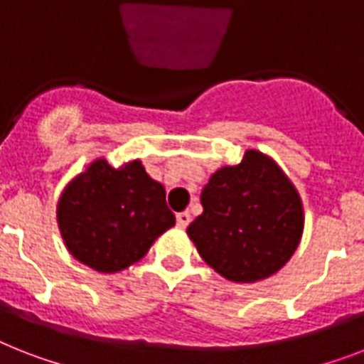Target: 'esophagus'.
Returning a JSON list of instances; mask_svg holds the SVG:
<instances>
[{
  "label": "esophagus",
  "instance_id": "34e87169",
  "mask_svg": "<svg viewBox=\"0 0 364 364\" xmlns=\"http://www.w3.org/2000/svg\"><path fill=\"white\" fill-rule=\"evenodd\" d=\"M176 218H177V226H179V228H187L188 224H191V213L188 211L177 213Z\"/></svg>",
  "mask_w": 364,
  "mask_h": 364
}]
</instances>
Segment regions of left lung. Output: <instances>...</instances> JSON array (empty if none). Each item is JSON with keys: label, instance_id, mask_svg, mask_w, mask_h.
<instances>
[{"label": "left lung", "instance_id": "1", "mask_svg": "<svg viewBox=\"0 0 364 364\" xmlns=\"http://www.w3.org/2000/svg\"><path fill=\"white\" fill-rule=\"evenodd\" d=\"M203 213L187 228L203 262L232 282H256L284 267L303 235L299 192L279 164L249 149L202 191Z\"/></svg>", "mask_w": 364, "mask_h": 364}]
</instances>
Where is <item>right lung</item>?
I'll return each instance as SVG.
<instances>
[{
  "mask_svg": "<svg viewBox=\"0 0 364 364\" xmlns=\"http://www.w3.org/2000/svg\"><path fill=\"white\" fill-rule=\"evenodd\" d=\"M173 224L166 191L147 176L140 161L114 168L97 159L65 187L58 202L65 247L99 273L136 264Z\"/></svg>",
  "mask_w": 364,
  "mask_h": 364,
  "instance_id": "right-lung-1",
  "label": "right lung"
}]
</instances>
